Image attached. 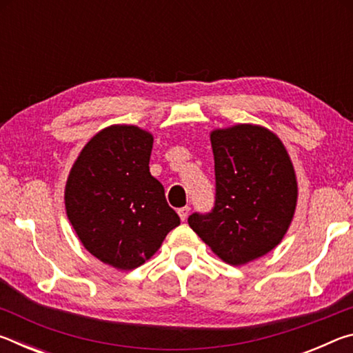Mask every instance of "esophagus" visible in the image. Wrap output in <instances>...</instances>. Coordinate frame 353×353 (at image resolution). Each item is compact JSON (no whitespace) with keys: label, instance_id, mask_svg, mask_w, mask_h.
<instances>
[{"label":"esophagus","instance_id":"obj_1","mask_svg":"<svg viewBox=\"0 0 353 353\" xmlns=\"http://www.w3.org/2000/svg\"><path fill=\"white\" fill-rule=\"evenodd\" d=\"M177 213H179V216H181V219H182V221H187L188 214H190V207H182V208H179Z\"/></svg>","mask_w":353,"mask_h":353}]
</instances>
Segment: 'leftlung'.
<instances>
[{
	"mask_svg": "<svg viewBox=\"0 0 353 353\" xmlns=\"http://www.w3.org/2000/svg\"><path fill=\"white\" fill-rule=\"evenodd\" d=\"M216 201L188 224L212 252L234 266L254 261L280 244L294 218L297 179L279 137L260 124L213 129Z\"/></svg>",
	"mask_w": 353,
	"mask_h": 353,
	"instance_id": "obj_1",
	"label": "left lung"
}]
</instances>
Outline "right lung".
<instances>
[{
  "mask_svg": "<svg viewBox=\"0 0 353 353\" xmlns=\"http://www.w3.org/2000/svg\"><path fill=\"white\" fill-rule=\"evenodd\" d=\"M154 137L132 124L94 134L65 183V210L88 252L115 270L141 266L181 218L149 172Z\"/></svg>",
  "mask_w": 353,
  "mask_h": 353,
  "instance_id": "add662e5",
  "label": "right lung"
}]
</instances>
